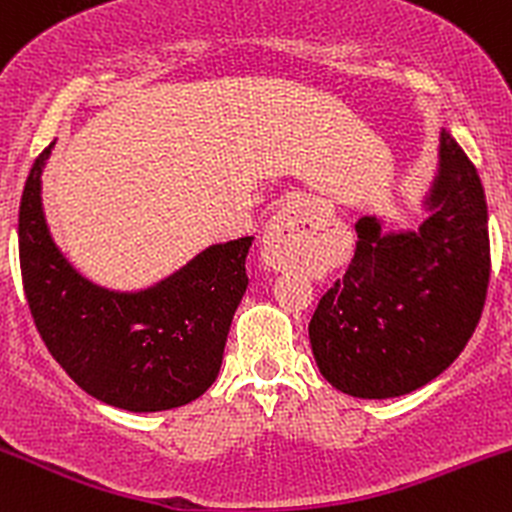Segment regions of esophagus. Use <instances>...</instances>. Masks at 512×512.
<instances>
[{"label":"esophagus","instance_id":"1","mask_svg":"<svg viewBox=\"0 0 512 512\" xmlns=\"http://www.w3.org/2000/svg\"><path fill=\"white\" fill-rule=\"evenodd\" d=\"M308 216L298 204H286L267 223L262 236V262L274 272L291 267L296 262L303 238H308Z\"/></svg>","mask_w":512,"mask_h":512}]
</instances>
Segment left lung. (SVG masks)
Wrapping results in <instances>:
<instances>
[{
	"instance_id": "8db88e82",
	"label": "left lung",
	"mask_w": 512,
	"mask_h": 512,
	"mask_svg": "<svg viewBox=\"0 0 512 512\" xmlns=\"http://www.w3.org/2000/svg\"><path fill=\"white\" fill-rule=\"evenodd\" d=\"M419 231L356 221L344 279L308 325L322 378L361 399L419 390L462 354L477 330L491 274L484 187L460 144L440 129L438 170L424 195Z\"/></svg>"
}]
</instances>
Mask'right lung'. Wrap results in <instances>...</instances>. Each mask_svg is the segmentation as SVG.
I'll list each match as a JSON object with an SVG mask.
<instances>
[{
	"label": "right lung",
	"mask_w": 512,
	"mask_h": 512,
	"mask_svg": "<svg viewBox=\"0 0 512 512\" xmlns=\"http://www.w3.org/2000/svg\"><path fill=\"white\" fill-rule=\"evenodd\" d=\"M52 146L35 158L19 207L23 291L40 337L69 378L110 407L142 414L190 404L219 375L255 238L209 245L142 291L93 284L45 221L40 175Z\"/></svg>",
	"instance_id": "right-lung-1"
}]
</instances>
